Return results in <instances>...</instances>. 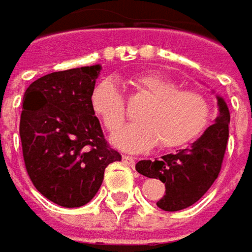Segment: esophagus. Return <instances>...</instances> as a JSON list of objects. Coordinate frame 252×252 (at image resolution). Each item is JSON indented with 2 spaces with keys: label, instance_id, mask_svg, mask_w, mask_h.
Wrapping results in <instances>:
<instances>
[{
  "label": "esophagus",
  "instance_id": "1",
  "mask_svg": "<svg viewBox=\"0 0 252 252\" xmlns=\"http://www.w3.org/2000/svg\"><path fill=\"white\" fill-rule=\"evenodd\" d=\"M122 160H123V163H126L129 167H134V164H136V160L133 158H130V156H123Z\"/></svg>",
  "mask_w": 252,
  "mask_h": 252
}]
</instances>
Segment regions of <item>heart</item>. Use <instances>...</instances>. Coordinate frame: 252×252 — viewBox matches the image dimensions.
Returning a JSON list of instances; mask_svg holds the SVG:
<instances>
[{
	"mask_svg": "<svg viewBox=\"0 0 252 252\" xmlns=\"http://www.w3.org/2000/svg\"><path fill=\"white\" fill-rule=\"evenodd\" d=\"M133 85L150 97V103L139 113V120L112 137V143L125 152L140 153L158 142L163 149L186 146L207 129L211 103L195 91L180 89L169 78L158 73H143ZM91 106L109 132H118L126 120V105L116 82L103 79L91 94Z\"/></svg>",
	"mask_w": 252,
	"mask_h": 252,
	"instance_id": "1",
	"label": "heart"
}]
</instances>
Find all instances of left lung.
I'll use <instances>...</instances> for the list:
<instances>
[{
	"label": "left lung",
	"instance_id": "8db88e82",
	"mask_svg": "<svg viewBox=\"0 0 252 252\" xmlns=\"http://www.w3.org/2000/svg\"><path fill=\"white\" fill-rule=\"evenodd\" d=\"M219 115L214 125L187 149L177 150L156 160H140L136 170L166 186V194L158 203L164 211H179L193 206L216 182L221 170L228 142L230 110L225 100L217 96Z\"/></svg>",
	"mask_w": 252,
	"mask_h": 252
}]
</instances>
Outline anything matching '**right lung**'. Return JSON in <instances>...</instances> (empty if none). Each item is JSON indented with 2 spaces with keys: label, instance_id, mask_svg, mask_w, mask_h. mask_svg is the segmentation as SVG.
Instances as JSON below:
<instances>
[{
  "label": "right lung",
  "instance_id": "obj_1",
  "mask_svg": "<svg viewBox=\"0 0 252 252\" xmlns=\"http://www.w3.org/2000/svg\"><path fill=\"white\" fill-rule=\"evenodd\" d=\"M100 65L52 72L24 94L19 136L35 189L66 208L88 204L103 182L105 169L122 160L103 137L91 106Z\"/></svg>",
  "mask_w": 252,
  "mask_h": 252
}]
</instances>
